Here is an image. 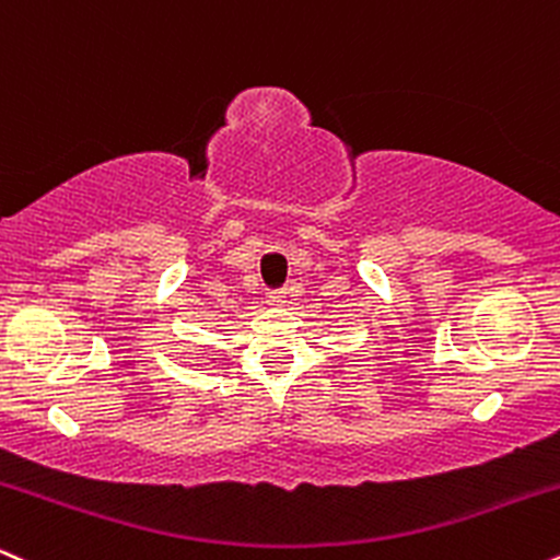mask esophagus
Segmentation results:
<instances>
[{
	"instance_id": "obj_1",
	"label": "esophagus",
	"mask_w": 560,
	"mask_h": 560,
	"mask_svg": "<svg viewBox=\"0 0 560 560\" xmlns=\"http://www.w3.org/2000/svg\"><path fill=\"white\" fill-rule=\"evenodd\" d=\"M267 299H269V304H272V306L285 304V291H272L267 295Z\"/></svg>"
}]
</instances>
